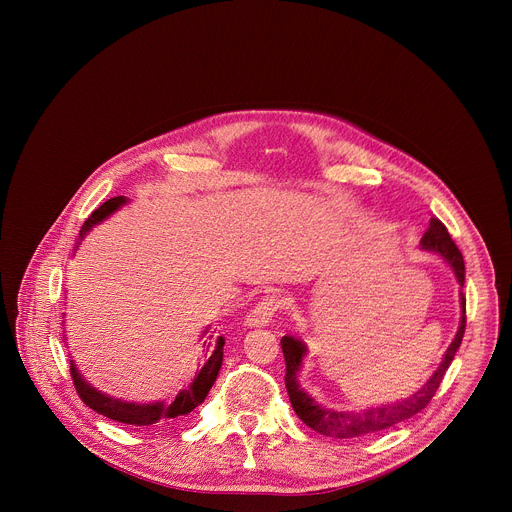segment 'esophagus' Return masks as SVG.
Returning <instances> with one entry per match:
<instances>
[{"label": "esophagus", "mask_w": 512, "mask_h": 512, "mask_svg": "<svg viewBox=\"0 0 512 512\" xmlns=\"http://www.w3.org/2000/svg\"><path fill=\"white\" fill-rule=\"evenodd\" d=\"M277 306H279V300L275 296H267L263 298L251 312L249 316L245 318V324L251 326V328H263V326H269L273 314L277 312Z\"/></svg>", "instance_id": "esophagus-1"}]
</instances>
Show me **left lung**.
I'll use <instances>...</instances> for the list:
<instances>
[{"label":"left lung","instance_id":"1","mask_svg":"<svg viewBox=\"0 0 512 512\" xmlns=\"http://www.w3.org/2000/svg\"><path fill=\"white\" fill-rule=\"evenodd\" d=\"M421 249L433 251L437 255H442V259L452 267L456 279L460 285H464V257L456 243L452 241L448 229L440 218H431L429 229L421 237ZM460 308H462V318H460V328L448 346L440 367L435 369V373L429 377V381L411 397L397 401V403H387V405H377L369 409H360V411H338V409H328L324 405H318L302 387L298 381V373L302 369V360L306 356V344L300 338L294 336H283L281 338V350L285 356V389L291 401V407L298 413V417L312 427L314 431L336 437V440H352V437L360 435H369L375 431H383L387 427H393L395 423H401L413 415H417L421 409H425L435 395L437 387H440L448 367L452 364L462 338L466 330V298L460 291Z\"/></svg>","mask_w":512,"mask_h":512}]
</instances>
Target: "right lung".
Segmentation results:
<instances>
[{"mask_svg":"<svg viewBox=\"0 0 512 512\" xmlns=\"http://www.w3.org/2000/svg\"><path fill=\"white\" fill-rule=\"evenodd\" d=\"M127 202L125 196H115L109 198L107 202H103L97 210H93V214L87 218L85 225L81 227V235L79 241L101 221H105L107 216H111L115 210H119L123 204ZM206 334V332H204ZM210 340H204V354H206V362L204 367L198 371V375L194 377V381L190 383L188 389H182L174 401L166 403V401H156V403H131V401H123V399H115L109 397L101 391H97L95 387H91L81 373L77 371L75 362L70 360V377L72 383L77 387L79 397L83 399V403L87 407H91L93 411L115 419L119 423H127V425H154V423H164V421H176L182 419L184 415H188L192 409H196L208 395L210 387L216 381L218 371H221L223 364V346H225V338L218 336Z\"/></svg>","mask_w":512,"mask_h":512,"instance_id":"add662e5","label":"right lung"}]
</instances>
